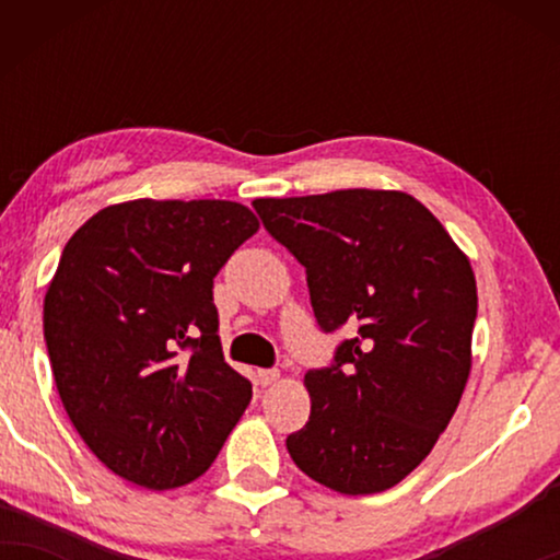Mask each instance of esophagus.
Segmentation results:
<instances>
[{
    "label": "esophagus",
    "mask_w": 560,
    "mask_h": 560,
    "mask_svg": "<svg viewBox=\"0 0 560 560\" xmlns=\"http://www.w3.org/2000/svg\"><path fill=\"white\" fill-rule=\"evenodd\" d=\"M278 380H280V372L278 370H257V374H255V382H257L259 387H270Z\"/></svg>",
    "instance_id": "34e87169"
}]
</instances>
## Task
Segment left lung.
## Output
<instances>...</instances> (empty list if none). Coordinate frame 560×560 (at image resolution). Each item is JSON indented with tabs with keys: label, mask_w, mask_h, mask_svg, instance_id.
Returning a JSON list of instances; mask_svg holds the SVG:
<instances>
[{
	"label": "left lung",
	"mask_w": 560,
	"mask_h": 560,
	"mask_svg": "<svg viewBox=\"0 0 560 560\" xmlns=\"http://www.w3.org/2000/svg\"><path fill=\"white\" fill-rule=\"evenodd\" d=\"M252 206L305 267L318 326L357 328L331 366L305 374L311 418L288 435V454L334 492H385L431 454L464 395L477 320L469 257L402 190Z\"/></svg>",
	"instance_id": "left-lung-1"
}]
</instances>
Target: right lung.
Returning a JSON list of instances; mask_svg holds the SVG:
<instances>
[{
    "label": "right lung",
    "mask_w": 560,
    "mask_h": 560,
    "mask_svg": "<svg viewBox=\"0 0 560 560\" xmlns=\"http://www.w3.org/2000/svg\"><path fill=\"white\" fill-rule=\"evenodd\" d=\"M257 229L236 201L137 198L68 240L45 343L73 428L121 479L190 485L247 410L249 380L221 354L213 278Z\"/></svg>",
    "instance_id": "add662e5"
}]
</instances>
